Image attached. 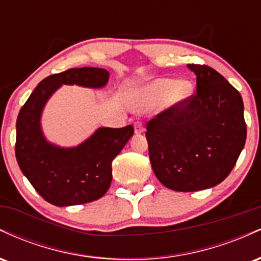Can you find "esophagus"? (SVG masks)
<instances>
[{"mask_svg":"<svg viewBox=\"0 0 261 261\" xmlns=\"http://www.w3.org/2000/svg\"><path fill=\"white\" fill-rule=\"evenodd\" d=\"M134 126H135V133L136 134H141V133H143V130H145V127H143V124L141 121H136L134 124Z\"/></svg>","mask_w":261,"mask_h":261,"instance_id":"obj_1","label":"esophagus"}]
</instances>
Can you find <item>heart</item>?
<instances>
[{
    "label": "heart",
    "mask_w": 261,
    "mask_h": 261,
    "mask_svg": "<svg viewBox=\"0 0 261 261\" xmlns=\"http://www.w3.org/2000/svg\"><path fill=\"white\" fill-rule=\"evenodd\" d=\"M170 93H173L175 100L185 99L191 93L190 83L178 82L172 79L155 80L135 94V103L136 106H147L167 98Z\"/></svg>",
    "instance_id": "heart-1"
}]
</instances>
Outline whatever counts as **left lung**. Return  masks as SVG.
I'll use <instances>...</instances> for the list:
<instances>
[{"instance_id":"obj_1","label":"left lung","mask_w":261,"mask_h":261,"mask_svg":"<svg viewBox=\"0 0 261 261\" xmlns=\"http://www.w3.org/2000/svg\"><path fill=\"white\" fill-rule=\"evenodd\" d=\"M188 67L196 74V92L146 125L152 169L175 191H199L223 181L247 139L239 92L207 65Z\"/></svg>"}]
</instances>
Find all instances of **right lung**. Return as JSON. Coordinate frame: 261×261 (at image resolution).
Segmentation results:
<instances>
[{"label":"right lung","instance_id":"right-lung-1","mask_svg":"<svg viewBox=\"0 0 261 261\" xmlns=\"http://www.w3.org/2000/svg\"><path fill=\"white\" fill-rule=\"evenodd\" d=\"M108 80L109 72L97 67L50 74L19 110L16 125L18 166L39 195L53 205H81L100 199L112 182V162L133 136L134 127H100L82 145L60 148L47 142L41 133V110L61 85L99 88Z\"/></svg>","mask_w":261,"mask_h":261}]
</instances>
